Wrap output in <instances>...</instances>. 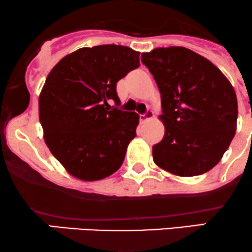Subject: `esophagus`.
<instances>
[{
  "label": "esophagus",
  "instance_id": "34e87169",
  "mask_svg": "<svg viewBox=\"0 0 252 252\" xmlns=\"http://www.w3.org/2000/svg\"><path fill=\"white\" fill-rule=\"evenodd\" d=\"M154 118V112L152 111H146L144 114H140L139 115V120L141 121V123H145L146 120H149V119Z\"/></svg>",
  "mask_w": 252,
  "mask_h": 252
}]
</instances>
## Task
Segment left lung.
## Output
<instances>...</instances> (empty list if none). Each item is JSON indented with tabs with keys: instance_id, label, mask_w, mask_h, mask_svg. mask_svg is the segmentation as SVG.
<instances>
[{
	"instance_id": "1",
	"label": "left lung",
	"mask_w": 252,
	"mask_h": 252,
	"mask_svg": "<svg viewBox=\"0 0 252 252\" xmlns=\"http://www.w3.org/2000/svg\"><path fill=\"white\" fill-rule=\"evenodd\" d=\"M160 93L165 132L152 146L154 162L179 176L216 166L236 133L238 104L233 87L208 59L186 47L143 53Z\"/></svg>"
}]
</instances>
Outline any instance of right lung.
<instances>
[{
  "label": "right lung",
  "instance_id": "add662e5",
  "mask_svg": "<svg viewBox=\"0 0 252 252\" xmlns=\"http://www.w3.org/2000/svg\"><path fill=\"white\" fill-rule=\"evenodd\" d=\"M139 65L137 51L98 45L65 56L51 70L39 96V120L50 151L72 176L102 180L121 166L139 115L119 108L117 83Z\"/></svg>",
  "mask_w": 252,
  "mask_h": 252
}]
</instances>
